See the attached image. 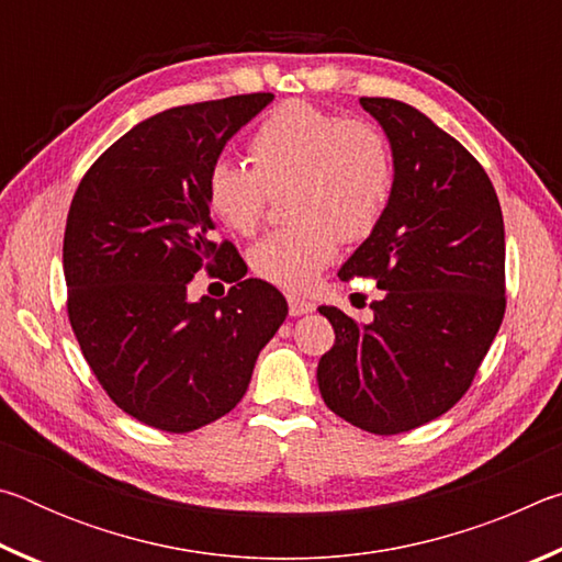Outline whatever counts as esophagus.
<instances>
[{
  "instance_id": "1",
  "label": "esophagus",
  "mask_w": 562,
  "mask_h": 562,
  "mask_svg": "<svg viewBox=\"0 0 562 562\" xmlns=\"http://www.w3.org/2000/svg\"><path fill=\"white\" fill-rule=\"evenodd\" d=\"M288 302H290V315H292V317L310 315V312L315 310V302H310V300H304V297H297V294H290Z\"/></svg>"
}]
</instances>
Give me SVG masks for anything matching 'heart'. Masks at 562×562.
<instances>
[{
  "label": "heart",
  "mask_w": 562,
  "mask_h": 562,
  "mask_svg": "<svg viewBox=\"0 0 562 562\" xmlns=\"http://www.w3.org/2000/svg\"><path fill=\"white\" fill-rule=\"evenodd\" d=\"M247 154L252 166L221 158L207 168V207L227 231L252 235L270 193L292 186L288 215L294 225L250 252L255 274L284 290H307L335 260L339 240H367L392 205L394 156L372 123L290 99L260 121Z\"/></svg>",
  "instance_id": "obj_1"
}]
</instances>
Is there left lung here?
Masks as SVG:
<instances>
[{"instance_id":"8db88e82","label":"left lung","mask_w":562,"mask_h":562,"mask_svg":"<svg viewBox=\"0 0 562 562\" xmlns=\"http://www.w3.org/2000/svg\"><path fill=\"white\" fill-rule=\"evenodd\" d=\"M394 154V198L339 278L374 280L372 325L319 307L335 327L317 382L351 426L392 436L441 416L469 392L506 312V235L486 170L422 111L359 99Z\"/></svg>"}]
</instances>
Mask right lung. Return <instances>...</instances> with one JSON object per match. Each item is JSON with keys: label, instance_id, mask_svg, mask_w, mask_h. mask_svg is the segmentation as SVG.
I'll use <instances>...</instances> for the list:
<instances>
[{"label": "right lung", "instance_id": "obj_1", "mask_svg": "<svg viewBox=\"0 0 562 562\" xmlns=\"http://www.w3.org/2000/svg\"><path fill=\"white\" fill-rule=\"evenodd\" d=\"M272 93L186 103L146 119L81 178L66 217V312L111 402L140 424L186 434L225 416L288 317L270 282L245 278L233 243L213 240L205 176ZM234 288L187 300L195 271Z\"/></svg>", "mask_w": 562, "mask_h": 562}]
</instances>
